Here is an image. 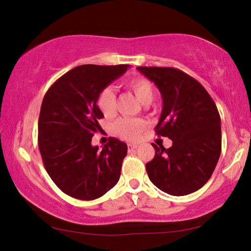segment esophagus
<instances>
[{"mask_svg": "<svg viewBox=\"0 0 251 251\" xmlns=\"http://www.w3.org/2000/svg\"><path fill=\"white\" fill-rule=\"evenodd\" d=\"M137 147H138V146H137V145H134V144H128V151H129L136 150V148H137Z\"/></svg>", "mask_w": 251, "mask_h": 251, "instance_id": "obj_1", "label": "esophagus"}]
</instances>
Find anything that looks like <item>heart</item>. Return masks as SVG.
<instances>
[{"label": "heart", "mask_w": 251, "mask_h": 251, "mask_svg": "<svg viewBox=\"0 0 251 251\" xmlns=\"http://www.w3.org/2000/svg\"><path fill=\"white\" fill-rule=\"evenodd\" d=\"M127 87L134 93L144 105L151 104L155 96V90L150 80L143 77H136L127 83ZM96 106L105 116H112L115 113L116 96L112 87H106L101 91L96 100ZM147 129V123L137 118H121L114 124V131L126 141H137L143 131Z\"/></svg>", "instance_id": "b5f03b06"}]
</instances>
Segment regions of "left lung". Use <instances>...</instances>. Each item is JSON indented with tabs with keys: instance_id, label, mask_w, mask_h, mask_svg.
<instances>
[{
	"instance_id": "left-lung-1",
	"label": "left lung",
	"mask_w": 251,
	"mask_h": 251,
	"mask_svg": "<svg viewBox=\"0 0 251 251\" xmlns=\"http://www.w3.org/2000/svg\"><path fill=\"white\" fill-rule=\"evenodd\" d=\"M154 82L163 99L156 134L173 141L169 148L156 146L146 164L151 181L173 196H185L209 180L222 151L220 116L202 85L173 67H137Z\"/></svg>"
}]
</instances>
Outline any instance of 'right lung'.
Listing matches in <instances>:
<instances>
[{
	"instance_id": "right-lung-1",
	"label": "right lung",
	"mask_w": 251,
	"mask_h": 251,
	"mask_svg": "<svg viewBox=\"0 0 251 251\" xmlns=\"http://www.w3.org/2000/svg\"><path fill=\"white\" fill-rule=\"evenodd\" d=\"M129 65L75 67L49 88L39 118V150L46 172L59 189L80 201L100 198L117 184L127 145L110 137L100 151L92 138L104 117L100 93Z\"/></svg>"
}]
</instances>
